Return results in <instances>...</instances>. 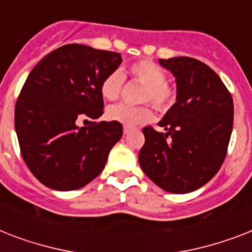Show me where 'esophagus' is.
I'll return each instance as SVG.
<instances>
[{"mask_svg":"<svg viewBox=\"0 0 252 252\" xmlns=\"http://www.w3.org/2000/svg\"><path fill=\"white\" fill-rule=\"evenodd\" d=\"M129 130H130V128H128V126H124V130H123V132H124V134H126V133H129Z\"/></svg>","mask_w":252,"mask_h":252,"instance_id":"esophagus-1","label":"esophagus"}]
</instances>
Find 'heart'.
Instances as JSON below:
<instances>
[{
    "instance_id": "1",
    "label": "heart",
    "mask_w": 252,
    "mask_h": 252,
    "mask_svg": "<svg viewBox=\"0 0 252 252\" xmlns=\"http://www.w3.org/2000/svg\"><path fill=\"white\" fill-rule=\"evenodd\" d=\"M128 76L130 81L142 85L140 102L150 103L159 112H166L176 102L175 87L167 84V74L163 69L150 60H140L129 65ZM124 76L119 70L108 73L100 82L99 90L106 100L115 102L120 98ZM106 116L111 122H116L124 126L146 124L153 119V112L148 104L132 107L126 104H116L108 107Z\"/></svg>"
}]
</instances>
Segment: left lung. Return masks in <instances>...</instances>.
I'll use <instances>...</instances> for the list:
<instances>
[{
    "label": "left lung",
    "instance_id": "8db88e82",
    "mask_svg": "<svg viewBox=\"0 0 252 252\" xmlns=\"http://www.w3.org/2000/svg\"><path fill=\"white\" fill-rule=\"evenodd\" d=\"M176 78V102L158 126H145L138 162L158 187L188 193L217 174L227 153L234 106L217 73L192 57L159 59Z\"/></svg>",
    "mask_w": 252,
    "mask_h": 252
}]
</instances>
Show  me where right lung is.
Listing matches in <instances>:
<instances>
[{"mask_svg": "<svg viewBox=\"0 0 252 252\" xmlns=\"http://www.w3.org/2000/svg\"><path fill=\"white\" fill-rule=\"evenodd\" d=\"M122 64L118 52L66 44L43 57L27 77L15 104L14 124L23 161L40 183L73 191L102 172L122 138L116 122H90L103 114L99 86Z\"/></svg>", "mask_w": 252, "mask_h": 252, "instance_id": "add662e5", "label": "right lung"}]
</instances>
